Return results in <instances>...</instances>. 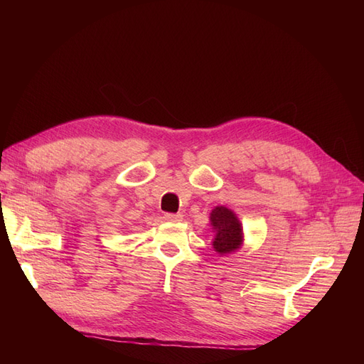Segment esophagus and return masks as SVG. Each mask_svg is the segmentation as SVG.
<instances>
[{
	"instance_id": "obj_1",
	"label": "esophagus",
	"mask_w": 364,
	"mask_h": 364,
	"mask_svg": "<svg viewBox=\"0 0 364 364\" xmlns=\"http://www.w3.org/2000/svg\"><path fill=\"white\" fill-rule=\"evenodd\" d=\"M164 218L167 220V222H181L182 215L181 214H165Z\"/></svg>"
}]
</instances>
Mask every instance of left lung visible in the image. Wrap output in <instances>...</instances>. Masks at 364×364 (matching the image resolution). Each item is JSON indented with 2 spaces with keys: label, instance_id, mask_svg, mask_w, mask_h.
<instances>
[{
  "label": "left lung",
  "instance_id": "obj_1",
  "mask_svg": "<svg viewBox=\"0 0 364 364\" xmlns=\"http://www.w3.org/2000/svg\"><path fill=\"white\" fill-rule=\"evenodd\" d=\"M209 222L214 232L213 247L218 255H230L243 246V225L232 209L223 205L215 206L209 214Z\"/></svg>",
  "mask_w": 364,
  "mask_h": 364
}]
</instances>
